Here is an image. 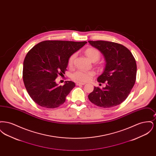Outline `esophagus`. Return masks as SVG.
<instances>
[{"label": "esophagus", "mask_w": 156, "mask_h": 156, "mask_svg": "<svg viewBox=\"0 0 156 156\" xmlns=\"http://www.w3.org/2000/svg\"><path fill=\"white\" fill-rule=\"evenodd\" d=\"M85 83H83V82H76V85H78V86H80V85H85Z\"/></svg>", "instance_id": "34e87169"}]
</instances>
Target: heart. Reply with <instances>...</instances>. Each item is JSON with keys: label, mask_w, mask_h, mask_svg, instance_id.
<instances>
[{"label": "heart", "mask_w": 156, "mask_h": 156, "mask_svg": "<svg viewBox=\"0 0 156 156\" xmlns=\"http://www.w3.org/2000/svg\"><path fill=\"white\" fill-rule=\"evenodd\" d=\"M85 54L90 61H97L100 57L99 51L93 47L87 48L85 51ZM76 56V54L74 53L69 57L68 61V65L69 67H72L73 66ZM94 75L95 72L92 71H87L83 70H78L71 75V78L75 81L87 82L89 81L92 76H94Z\"/></svg>", "instance_id": "b5f03b06"}]
</instances>
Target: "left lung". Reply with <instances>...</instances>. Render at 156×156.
Listing matches in <instances>:
<instances>
[{
	"mask_svg": "<svg viewBox=\"0 0 156 156\" xmlns=\"http://www.w3.org/2000/svg\"><path fill=\"white\" fill-rule=\"evenodd\" d=\"M105 56L106 64L98 78L106 83L103 89L94 87L88 95L89 101L98 106L109 108L122 104L130 94L136 80L137 66L130 51L123 45L108 41H88Z\"/></svg>",
	"mask_w": 156,
	"mask_h": 156,
	"instance_id": "left-lung-1",
	"label": "left lung"
}]
</instances>
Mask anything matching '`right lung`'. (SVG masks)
<instances>
[{
	"instance_id": "obj_1",
	"label": "right lung",
	"mask_w": 156,
	"mask_h": 156,
	"mask_svg": "<svg viewBox=\"0 0 156 156\" xmlns=\"http://www.w3.org/2000/svg\"><path fill=\"white\" fill-rule=\"evenodd\" d=\"M87 43L46 40L34 45L27 52L23 62V79L35 103L53 109L66 102L75 84L68 81L64 85L58 86L55 79L65 74L69 57Z\"/></svg>"
}]
</instances>
